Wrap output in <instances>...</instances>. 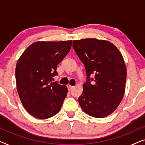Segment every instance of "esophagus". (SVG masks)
<instances>
[{
  "mask_svg": "<svg viewBox=\"0 0 145 145\" xmlns=\"http://www.w3.org/2000/svg\"><path fill=\"white\" fill-rule=\"evenodd\" d=\"M74 88V86H71V85H69V86H68V89H69V91H71Z\"/></svg>",
  "mask_w": 145,
  "mask_h": 145,
  "instance_id": "esophagus-1",
  "label": "esophagus"
}]
</instances>
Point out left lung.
Segmentation results:
<instances>
[{
  "instance_id": "8db88e82",
  "label": "left lung",
  "mask_w": 145,
  "mask_h": 145,
  "mask_svg": "<svg viewBox=\"0 0 145 145\" xmlns=\"http://www.w3.org/2000/svg\"><path fill=\"white\" fill-rule=\"evenodd\" d=\"M72 46L86 69L87 80L78 98L89 116L103 118L112 114L121 102L125 90L127 69L121 53L106 40H74ZM95 78L90 79V75Z\"/></svg>"
}]
</instances>
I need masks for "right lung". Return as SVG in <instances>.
<instances>
[{"label": "right lung", "instance_id": "1", "mask_svg": "<svg viewBox=\"0 0 145 145\" xmlns=\"http://www.w3.org/2000/svg\"><path fill=\"white\" fill-rule=\"evenodd\" d=\"M71 46L72 40L37 41L18 60L15 72L18 93L23 106L35 118L45 120L60 111L68 89L52 79L57 74V65Z\"/></svg>", "mask_w": 145, "mask_h": 145}]
</instances>
